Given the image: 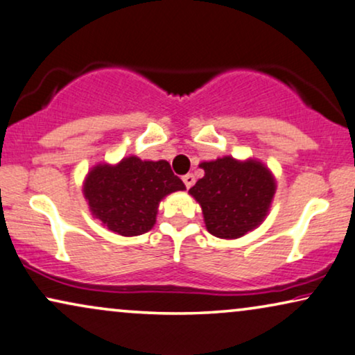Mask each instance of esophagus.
<instances>
[{
    "mask_svg": "<svg viewBox=\"0 0 355 355\" xmlns=\"http://www.w3.org/2000/svg\"><path fill=\"white\" fill-rule=\"evenodd\" d=\"M183 183H185L187 188H191L193 185H195V175L187 173L185 177H183Z\"/></svg>",
    "mask_w": 355,
    "mask_h": 355,
    "instance_id": "1",
    "label": "esophagus"
}]
</instances>
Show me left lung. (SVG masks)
Returning <instances> with one entry per match:
<instances>
[{
    "label": "left lung",
    "instance_id": "left-lung-1",
    "mask_svg": "<svg viewBox=\"0 0 355 355\" xmlns=\"http://www.w3.org/2000/svg\"><path fill=\"white\" fill-rule=\"evenodd\" d=\"M205 177L190 188L201 206L207 232L240 239L263 224L276 193V178L261 160L224 155L200 164Z\"/></svg>",
    "mask_w": 355,
    "mask_h": 355
}]
</instances>
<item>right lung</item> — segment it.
Here are the masks:
<instances>
[{"label":"right lung","mask_w":355,"mask_h":355,"mask_svg":"<svg viewBox=\"0 0 355 355\" xmlns=\"http://www.w3.org/2000/svg\"><path fill=\"white\" fill-rule=\"evenodd\" d=\"M185 185L173 175L167 160H143L138 155L120 162H98L83 182V195L94 219L123 237L149 232L159 205Z\"/></svg>","instance_id":"obj_1"}]
</instances>
